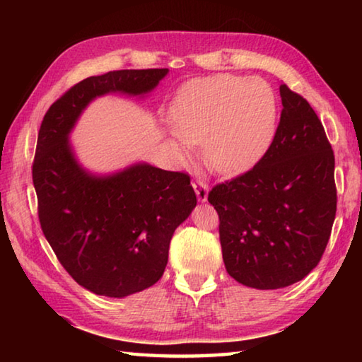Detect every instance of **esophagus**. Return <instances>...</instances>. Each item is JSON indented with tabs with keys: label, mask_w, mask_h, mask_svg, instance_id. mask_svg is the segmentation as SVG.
<instances>
[{
	"label": "esophagus",
	"mask_w": 362,
	"mask_h": 362,
	"mask_svg": "<svg viewBox=\"0 0 362 362\" xmlns=\"http://www.w3.org/2000/svg\"><path fill=\"white\" fill-rule=\"evenodd\" d=\"M193 188H194L196 196H198V201H201V203L207 201V194H209V187H207V183L204 180L193 182Z\"/></svg>",
	"instance_id": "1"
}]
</instances>
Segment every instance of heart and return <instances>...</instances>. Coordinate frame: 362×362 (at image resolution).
I'll return each mask as SVG.
<instances>
[{
	"label": "heart",
	"instance_id": "b5f03b06",
	"mask_svg": "<svg viewBox=\"0 0 362 362\" xmlns=\"http://www.w3.org/2000/svg\"><path fill=\"white\" fill-rule=\"evenodd\" d=\"M276 95L260 78L214 75L187 83L170 105L174 145L182 158L203 145L207 166L236 175L254 166L273 137Z\"/></svg>",
	"mask_w": 362,
	"mask_h": 362
}]
</instances>
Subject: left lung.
<instances>
[{
  "label": "left lung",
  "mask_w": 362,
  "mask_h": 362,
  "mask_svg": "<svg viewBox=\"0 0 362 362\" xmlns=\"http://www.w3.org/2000/svg\"><path fill=\"white\" fill-rule=\"evenodd\" d=\"M279 94L283 112L265 155L207 198L226 272L262 291L297 283L320 263L337 211L335 158L321 121L286 84Z\"/></svg>",
  "instance_id": "left-lung-1"
}]
</instances>
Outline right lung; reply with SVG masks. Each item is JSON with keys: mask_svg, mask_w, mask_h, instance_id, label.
<instances>
[{"mask_svg": "<svg viewBox=\"0 0 362 362\" xmlns=\"http://www.w3.org/2000/svg\"><path fill=\"white\" fill-rule=\"evenodd\" d=\"M168 69L116 70L90 76L49 107L33 161L42 233L59 262L84 289L122 298L158 283L177 226L196 206L188 174L136 163L93 174L78 163L70 132L97 97L145 95Z\"/></svg>", "mask_w": 362, "mask_h": 362, "instance_id": "add662e5", "label": "right lung"}]
</instances>
